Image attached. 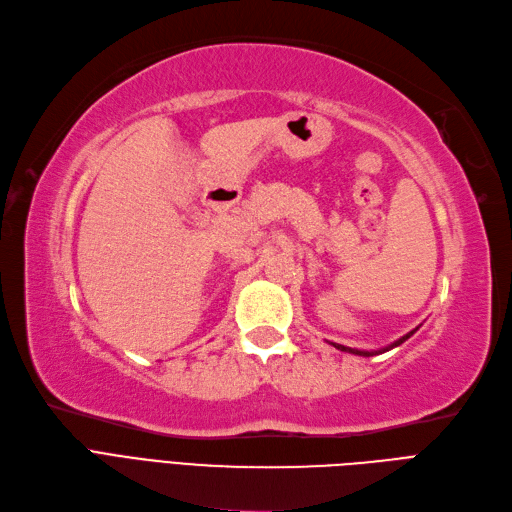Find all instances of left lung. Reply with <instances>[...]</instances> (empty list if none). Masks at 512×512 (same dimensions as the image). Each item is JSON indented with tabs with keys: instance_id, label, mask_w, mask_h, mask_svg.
I'll use <instances>...</instances> for the list:
<instances>
[{
	"instance_id": "obj_1",
	"label": "left lung",
	"mask_w": 512,
	"mask_h": 512,
	"mask_svg": "<svg viewBox=\"0 0 512 512\" xmlns=\"http://www.w3.org/2000/svg\"><path fill=\"white\" fill-rule=\"evenodd\" d=\"M415 330H417V328H415ZM415 330H411L409 334H404V337H400V339H398V341H394L392 345L381 347V349H373V351H364V349H351V347H345V345H339V343H332V345L337 347V349H341V351H347V354H356V356H364V358H368V356H379V354H385V351H390V349H394V347L402 345V343L407 341L409 337H413Z\"/></svg>"
}]
</instances>
